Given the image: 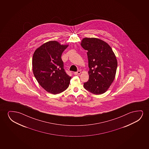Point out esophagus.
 <instances>
[{
  "mask_svg": "<svg viewBox=\"0 0 149 149\" xmlns=\"http://www.w3.org/2000/svg\"><path fill=\"white\" fill-rule=\"evenodd\" d=\"M80 73H81L80 71H78L77 72H74V74H75V75H79V74H80Z\"/></svg>",
  "mask_w": 149,
  "mask_h": 149,
  "instance_id": "obj_1",
  "label": "esophagus"
}]
</instances>
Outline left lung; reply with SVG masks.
Returning <instances> with one entry per match:
<instances>
[{"mask_svg": "<svg viewBox=\"0 0 149 149\" xmlns=\"http://www.w3.org/2000/svg\"><path fill=\"white\" fill-rule=\"evenodd\" d=\"M80 45L87 50L89 79L84 88L95 95L108 90L116 76L118 62L112 48L107 43L95 38H84Z\"/></svg>", "mask_w": 149, "mask_h": 149, "instance_id": "left-lung-1", "label": "left lung"}]
</instances>
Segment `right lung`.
<instances>
[{"label": "right lung", "mask_w": 149, "mask_h": 149, "mask_svg": "<svg viewBox=\"0 0 149 149\" xmlns=\"http://www.w3.org/2000/svg\"><path fill=\"white\" fill-rule=\"evenodd\" d=\"M68 46L61 45L57 41H49L33 53V73L39 84L49 93L59 94L69 86L71 77L65 73L61 58Z\"/></svg>", "instance_id": "1"}]
</instances>
